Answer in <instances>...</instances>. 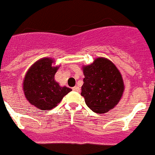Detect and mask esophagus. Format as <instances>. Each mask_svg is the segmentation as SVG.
<instances>
[{"label":"esophagus","mask_w":155,"mask_h":155,"mask_svg":"<svg viewBox=\"0 0 155 155\" xmlns=\"http://www.w3.org/2000/svg\"><path fill=\"white\" fill-rule=\"evenodd\" d=\"M72 90L76 92H80V87L78 86H75L74 87H72Z\"/></svg>","instance_id":"34e87169"}]
</instances>
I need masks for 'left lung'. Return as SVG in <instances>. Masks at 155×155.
<instances>
[{
    "mask_svg": "<svg viewBox=\"0 0 155 155\" xmlns=\"http://www.w3.org/2000/svg\"><path fill=\"white\" fill-rule=\"evenodd\" d=\"M83 85L81 95L87 106L97 114H105L118 104L124 84L117 67L107 58H98L83 67Z\"/></svg>",
    "mask_w": 155,
    "mask_h": 155,
    "instance_id": "1",
    "label": "left lung"
}]
</instances>
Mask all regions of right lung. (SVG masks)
<instances>
[{
    "mask_svg": "<svg viewBox=\"0 0 155 155\" xmlns=\"http://www.w3.org/2000/svg\"><path fill=\"white\" fill-rule=\"evenodd\" d=\"M50 58L38 60L27 71L23 80L25 97L31 105L41 110H50L58 105L72 89L61 87L54 76L59 67H53Z\"/></svg>",
    "mask_w": 155,
    "mask_h": 155,
    "instance_id": "obj_1",
    "label": "right lung"
}]
</instances>
